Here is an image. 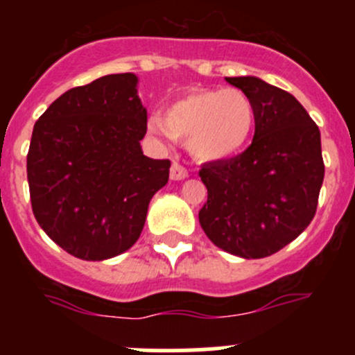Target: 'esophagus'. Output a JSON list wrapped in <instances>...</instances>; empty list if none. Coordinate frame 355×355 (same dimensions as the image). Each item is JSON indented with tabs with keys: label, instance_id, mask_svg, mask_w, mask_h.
Masks as SVG:
<instances>
[{
	"label": "esophagus",
	"instance_id": "esophagus-1",
	"mask_svg": "<svg viewBox=\"0 0 355 355\" xmlns=\"http://www.w3.org/2000/svg\"><path fill=\"white\" fill-rule=\"evenodd\" d=\"M189 177V171L185 170L184 166H182L180 163H177V161H175L173 164H171V168H170V178L171 180H184V178H187Z\"/></svg>",
	"mask_w": 355,
	"mask_h": 355
}]
</instances>
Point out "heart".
Masks as SVG:
<instances>
[{
    "instance_id": "heart-1",
    "label": "heart",
    "mask_w": 355,
    "mask_h": 355,
    "mask_svg": "<svg viewBox=\"0 0 355 355\" xmlns=\"http://www.w3.org/2000/svg\"><path fill=\"white\" fill-rule=\"evenodd\" d=\"M254 123L256 110L241 89H198L175 99L166 116L153 113L148 130L164 141H189L200 161H223L244 149Z\"/></svg>"
}]
</instances>
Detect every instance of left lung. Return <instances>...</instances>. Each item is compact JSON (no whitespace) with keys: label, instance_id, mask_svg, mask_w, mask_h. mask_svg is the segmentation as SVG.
<instances>
[{"label":"left lung","instance_id":"left-lung-1","mask_svg":"<svg viewBox=\"0 0 355 355\" xmlns=\"http://www.w3.org/2000/svg\"><path fill=\"white\" fill-rule=\"evenodd\" d=\"M256 110L252 144L206 163L207 202L199 223L214 245L244 259L271 256L299 237L316 213L324 178L321 134L292 94L257 77H225Z\"/></svg>","mask_w":355,"mask_h":355}]
</instances>
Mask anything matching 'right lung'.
Masks as SVG:
<instances>
[{"label":"right lung","mask_w":355,"mask_h":355,"mask_svg":"<svg viewBox=\"0 0 355 355\" xmlns=\"http://www.w3.org/2000/svg\"><path fill=\"white\" fill-rule=\"evenodd\" d=\"M135 73L73 87L34 125L27 155L31 202L53 242L84 261L130 249L144 228L170 161L144 156L148 111Z\"/></svg>","instance_id":"obj_1"}]
</instances>
